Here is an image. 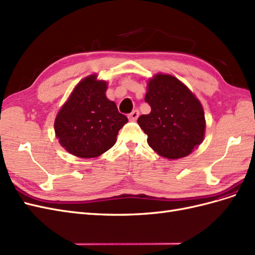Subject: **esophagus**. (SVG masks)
I'll use <instances>...</instances> for the list:
<instances>
[{
    "mask_svg": "<svg viewBox=\"0 0 255 255\" xmlns=\"http://www.w3.org/2000/svg\"><path fill=\"white\" fill-rule=\"evenodd\" d=\"M138 117H139V111H138V110L132 111V112L128 115V119H129L130 121H132V122L138 120Z\"/></svg>",
    "mask_w": 255,
    "mask_h": 255,
    "instance_id": "esophagus-1",
    "label": "esophagus"
}]
</instances>
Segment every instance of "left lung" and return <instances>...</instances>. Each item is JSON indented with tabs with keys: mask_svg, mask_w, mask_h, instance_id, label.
<instances>
[{
	"mask_svg": "<svg viewBox=\"0 0 255 255\" xmlns=\"http://www.w3.org/2000/svg\"><path fill=\"white\" fill-rule=\"evenodd\" d=\"M151 113L138 124L154 151L168 159L190 155L204 141L206 121L201 103L177 77L156 74L144 98Z\"/></svg>",
	"mask_w": 255,
	"mask_h": 255,
	"instance_id": "left-lung-1",
	"label": "left lung"
}]
</instances>
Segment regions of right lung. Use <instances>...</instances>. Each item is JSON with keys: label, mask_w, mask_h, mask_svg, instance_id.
<instances>
[{"label": "right lung", "mask_w": 255, "mask_h": 255, "mask_svg": "<svg viewBox=\"0 0 255 255\" xmlns=\"http://www.w3.org/2000/svg\"><path fill=\"white\" fill-rule=\"evenodd\" d=\"M108 83L96 74L85 77L58 112L55 132L62 147L81 158L98 157L112 147L128 119L119 112L106 91Z\"/></svg>", "instance_id": "obj_1"}]
</instances>
